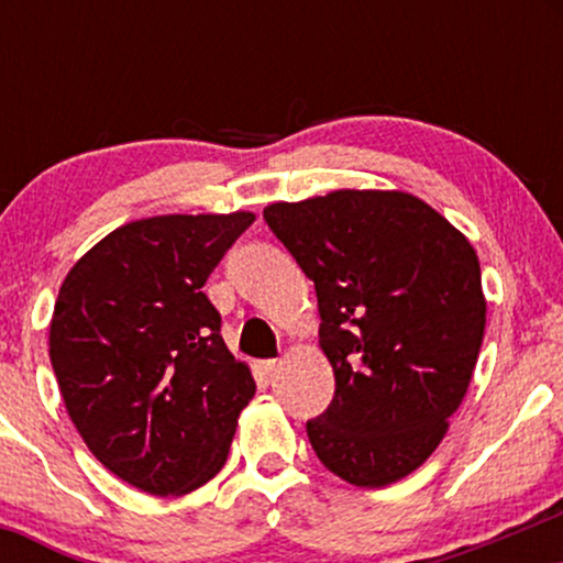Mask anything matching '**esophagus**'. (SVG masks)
<instances>
[{
	"mask_svg": "<svg viewBox=\"0 0 563 563\" xmlns=\"http://www.w3.org/2000/svg\"><path fill=\"white\" fill-rule=\"evenodd\" d=\"M276 368H279V361H276V358L258 361V374H261V376H274Z\"/></svg>",
	"mask_w": 563,
	"mask_h": 563,
	"instance_id": "obj_1",
	"label": "esophagus"
}]
</instances>
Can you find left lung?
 <instances>
[{"label":"left lung","mask_w":563,"mask_h":563,"mask_svg":"<svg viewBox=\"0 0 563 563\" xmlns=\"http://www.w3.org/2000/svg\"><path fill=\"white\" fill-rule=\"evenodd\" d=\"M320 310L335 397L307 422L314 453L356 487L412 474L443 441L479 358V258L441 212L407 195L338 189L264 210Z\"/></svg>","instance_id":"obj_1"}]
</instances>
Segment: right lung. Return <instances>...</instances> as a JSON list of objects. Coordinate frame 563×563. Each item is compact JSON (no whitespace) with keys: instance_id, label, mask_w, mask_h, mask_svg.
Wrapping results in <instances>:
<instances>
[{"instance_id":"add662e5","label":"right lung","mask_w":563,"mask_h":563,"mask_svg":"<svg viewBox=\"0 0 563 563\" xmlns=\"http://www.w3.org/2000/svg\"><path fill=\"white\" fill-rule=\"evenodd\" d=\"M253 212L128 222L76 261L51 320V364L87 449L156 497L202 487L256 395L202 291Z\"/></svg>"}]
</instances>
